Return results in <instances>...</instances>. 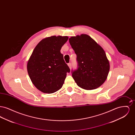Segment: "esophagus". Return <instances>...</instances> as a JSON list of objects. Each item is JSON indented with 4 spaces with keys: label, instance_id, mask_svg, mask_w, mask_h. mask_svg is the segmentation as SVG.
Instances as JSON below:
<instances>
[{
    "label": "esophagus",
    "instance_id": "34e87169",
    "mask_svg": "<svg viewBox=\"0 0 135 135\" xmlns=\"http://www.w3.org/2000/svg\"><path fill=\"white\" fill-rule=\"evenodd\" d=\"M68 66H69V67L70 69L71 68V63H68Z\"/></svg>",
    "mask_w": 135,
    "mask_h": 135
}]
</instances>
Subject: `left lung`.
Masks as SVG:
<instances>
[{"label":"left lung","mask_w":135,"mask_h":135,"mask_svg":"<svg viewBox=\"0 0 135 135\" xmlns=\"http://www.w3.org/2000/svg\"><path fill=\"white\" fill-rule=\"evenodd\" d=\"M69 40L77 55L78 68L72 72L75 83L84 90L99 88L106 80L110 69L103 48L87 34L71 36Z\"/></svg>","instance_id":"8db88e82"}]
</instances>
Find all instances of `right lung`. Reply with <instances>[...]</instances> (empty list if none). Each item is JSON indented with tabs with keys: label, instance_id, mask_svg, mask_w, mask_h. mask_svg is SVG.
I'll list each match as a JSON object with an SVG mask.
<instances>
[{
	"label": "right lung",
	"instance_id": "obj_1",
	"mask_svg": "<svg viewBox=\"0 0 135 135\" xmlns=\"http://www.w3.org/2000/svg\"><path fill=\"white\" fill-rule=\"evenodd\" d=\"M68 39L67 36L43 39L34 48L27 62V71L32 83L42 93L51 94L60 90L67 73L70 71L60 51Z\"/></svg>",
	"mask_w": 135,
	"mask_h": 135
}]
</instances>
